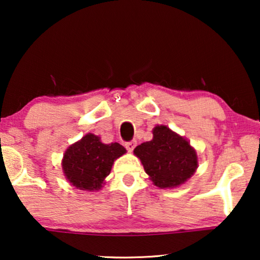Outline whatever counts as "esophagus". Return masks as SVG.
Wrapping results in <instances>:
<instances>
[{
	"instance_id": "obj_1",
	"label": "esophagus",
	"mask_w": 260,
	"mask_h": 260,
	"mask_svg": "<svg viewBox=\"0 0 260 260\" xmlns=\"http://www.w3.org/2000/svg\"><path fill=\"white\" fill-rule=\"evenodd\" d=\"M136 144H137V142L136 141H131V142H127V143H125V148H126V150L129 151V152H131L135 149V147H136Z\"/></svg>"
}]
</instances>
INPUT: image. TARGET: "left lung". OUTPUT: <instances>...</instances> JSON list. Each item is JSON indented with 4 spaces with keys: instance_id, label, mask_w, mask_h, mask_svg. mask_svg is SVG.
Wrapping results in <instances>:
<instances>
[{
    "instance_id": "left-lung-1",
    "label": "left lung",
    "mask_w": 260,
    "mask_h": 260,
    "mask_svg": "<svg viewBox=\"0 0 260 260\" xmlns=\"http://www.w3.org/2000/svg\"><path fill=\"white\" fill-rule=\"evenodd\" d=\"M134 154L141 159L149 179L161 189L180 187L199 166L197 150L187 138L167 125H156L152 140L137 145Z\"/></svg>"
}]
</instances>
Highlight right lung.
Listing matches in <instances>:
<instances>
[{
	"label": "right lung",
	"mask_w": 260,
	"mask_h": 260,
	"mask_svg": "<svg viewBox=\"0 0 260 260\" xmlns=\"http://www.w3.org/2000/svg\"><path fill=\"white\" fill-rule=\"evenodd\" d=\"M125 152L119 143L105 144L97 135L86 134L66 149L61 161L63 175L77 189L97 191L105 184L113 162Z\"/></svg>",
	"instance_id": "add662e5"
}]
</instances>
